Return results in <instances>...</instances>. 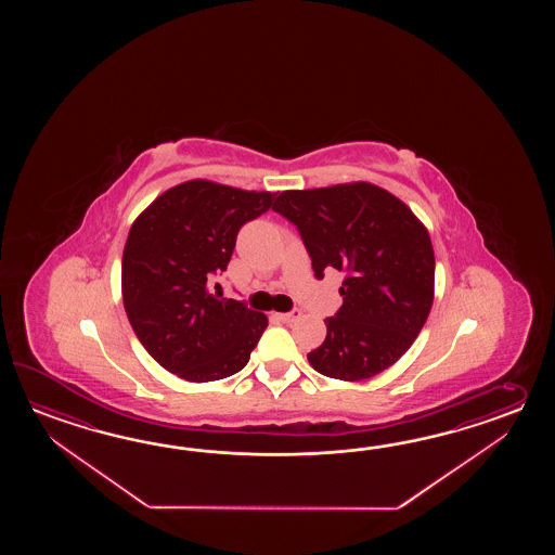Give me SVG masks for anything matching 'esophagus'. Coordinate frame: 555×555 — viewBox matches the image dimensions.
<instances>
[{
    "mask_svg": "<svg viewBox=\"0 0 555 555\" xmlns=\"http://www.w3.org/2000/svg\"><path fill=\"white\" fill-rule=\"evenodd\" d=\"M275 318L283 321V323H294V321L301 318V311L294 309V311H289V313H275Z\"/></svg>",
    "mask_w": 555,
    "mask_h": 555,
    "instance_id": "obj_1",
    "label": "esophagus"
}]
</instances>
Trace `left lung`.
Masks as SVG:
<instances>
[{"mask_svg":"<svg viewBox=\"0 0 555 555\" xmlns=\"http://www.w3.org/2000/svg\"><path fill=\"white\" fill-rule=\"evenodd\" d=\"M275 212L297 225L319 280L345 273L343 306L325 341L307 353L325 377L363 380L395 365L426 323L435 299V249L425 224L371 182L285 190Z\"/></svg>","mask_w":555,"mask_h":555,"instance_id":"obj_1","label":"left lung"}]
</instances>
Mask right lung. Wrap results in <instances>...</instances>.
Instances as JSON below:
<instances>
[{"label": "right lung", "mask_w": 555, "mask_h": 555, "mask_svg": "<svg viewBox=\"0 0 555 555\" xmlns=\"http://www.w3.org/2000/svg\"><path fill=\"white\" fill-rule=\"evenodd\" d=\"M275 192L189 180L163 192L130 225L122 251V304L156 363L190 383L242 371L268 318L222 297L240 228L272 208Z\"/></svg>", "instance_id": "add662e5"}]
</instances>
